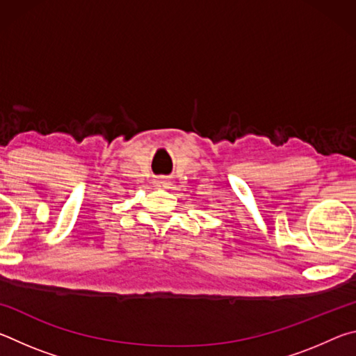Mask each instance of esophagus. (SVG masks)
Here are the masks:
<instances>
[{
  "mask_svg": "<svg viewBox=\"0 0 356 356\" xmlns=\"http://www.w3.org/2000/svg\"><path fill=\"white\" fill-rule=\"evenodd\" d=\"M155 185L156 186H163V188H166V186L170 185V180L165 179V177H160V179L155 180Z\"/></svg>",
  "mask_w": 356,
  "mask_h": 356,
  "instance_id": "esophagus-1",
  "label": "esophagus"
}]
</instances>
